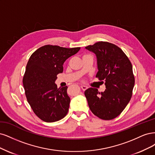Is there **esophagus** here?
<instances>
[{
    "label": "esophagus",
    "mask_w": 155,
    "mask_h": 155,
    "mask_svg": "<svg viewBox=\"0 0 155 155\" xmlns=\"http://www.w3.org/2000/svg\"><path fill=\"white\" fill-rule=\"evenodd\" d=\"M81 88H82V89L83 91H85V90H86V89L88 88L87 87V86H84V85H82L81 86Z\"/></svg>",
    "instance_id": "obj_1"
}]
</instances>
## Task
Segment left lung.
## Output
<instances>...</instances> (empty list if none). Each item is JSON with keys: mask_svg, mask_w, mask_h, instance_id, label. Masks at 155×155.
Returning <instances> with one entry per match:
<instances>
[{"mask_svg": "<svg viewBox=\"0 0 155 155\" xmlns=\"http://www.w3.org/2000/svg\"><path fill=\"white\" fill-rule=\"evenodd\" d=\"M86 49L95 54L96 77L104 82L106 90L100 93L90 87L84 92L91 112L102 120L118 117L129 102L134 85L132 64L122 49L113 44L98 42Z\"/></svg>", "mask_w": 155, "mask_h": 155, "instance_id": "8db88e82", "label": "left lung"}]
</instances>
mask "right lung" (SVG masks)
<instances>
[{"label":"right lung","instance_id":"obj_1","mask_svg":"<svg viewBox=\"0 0 155 155\" xmlns=\"http://www.w3.org/2000/svg\"><path fill=\"white\" fill-rule=\"evenodd\" d=\"M80 49L46 45L29 58L23 85L28 103L42 120L57 122L67 114L70 103L68 87L58 88L54 82L57 74L63 72L64 62Z\"/></svg>","mask_w":155,"mask_h":155}]
</instances>
